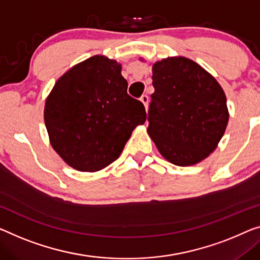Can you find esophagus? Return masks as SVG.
I'll list each match as a JSON object with an SVG mask.
<instances>
[{
	"mask_svg": "<svg viewBox=\"0 0 260 260\" xmlns=\"http://www.w3.org/2000/svg\"><path fill=\"white\" fill-rule=\"evenodd\" d=\"M140 100L142 102V104L143 105H145V107H146V110H147V107H148V102H149V96L147 95V94H142L141 95V98H140Z\"/></svg>",
	"mask_w": 260,
	"mask_h": 260,
	"instance_id": "34e87169",
	"label": "esophagus"
}]
</instances>
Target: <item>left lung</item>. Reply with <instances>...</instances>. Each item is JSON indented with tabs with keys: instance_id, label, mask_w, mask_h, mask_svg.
Masks as SVG:
<instances>
[{
	"instance_id": "left-lung-1",
	"label": "left lung",
	"mask_w": 260,
	"mask_h": 260,
	"mask_svg": "<svg viewBox=\"0 0 260 260\" xmlns=\"http://www.w3.org/2000/svg\"><path fill=\"white\" fill-rule=\"evenodd\" d=\"M152 79L149 137L173 165L199 164L214 152L225 132V93L210 73L184 57L156 61Z\"/></svg>"
}]
</instances>
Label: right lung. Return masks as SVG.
<instances>
[{
    "label": "right lung",
    "instance_id": "obj_1",
    "mask_svg": "<svg viewBox=\"0 0 260 260\" xmlns=\"http://www.w3.org/2000/svg\"><path fill=\"white\" fill-rule=\"evenodd\" d=\"M127 87L121 65L104 56L81 61L57 80L45 102L44 121L53 149L72 168H105L146 121L145 106Z\"/></svg>",
    "mask_w": 260,
    "mask_h": 260
}]
</instances>
